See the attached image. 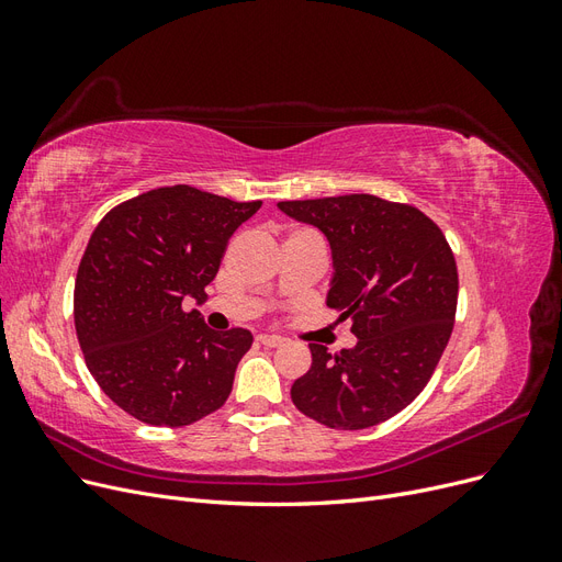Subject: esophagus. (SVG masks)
Wrapping results in <instances>:
<instances>
[{"label":"esophagus","mask_w":562,"mask_h":562,"mask_svg":"<svg viewBox=\"0 0 562 562\" xmlns=\"http://www.w3.org/2000/svg\"><path fill=\"white\" fill-rule=\"evenodd\" d=\"M258 342L265 345V347H281L283 337H279V335H258Z\"/></svg>","instance_id":"34e87169"}]
</instances>
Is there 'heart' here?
Instances as JSON below:
<instances>
[{"instance_id": "obj_1", "label": "heart", "mask_w": 562, "mask_h": 562, "mask_svg": "<svg viewBox=\"0 0 562 562\" xmlns=\"http://www.w3.org/2000/svg\"><path fill=\"white\" fill-rule=\"evenodd\" d=\"M293 234H316V232H312V229H297V232H293Z\"/></svg>"}]
</instances>
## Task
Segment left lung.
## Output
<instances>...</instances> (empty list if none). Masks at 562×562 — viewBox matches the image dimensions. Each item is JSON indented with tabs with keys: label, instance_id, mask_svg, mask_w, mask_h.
<instances>
[{
	"label": "left lung",
	"instance_id": "left-lung-1",
	"mask_svg": "<svg viewBox=\"0 0 562 562\" xmlns=\"http://www.w3.org/2000/svg\"><path fill=\"white\" fill-rule=\"evenodd\" d=\"M279 209L328 236V307L351 318L359 337L335 356L312 342V368L291 398L330 429L375 427L419 396L448 347L459 291L452 248L429 215L375 194L281 201Z\"/></svg>",
	"mask_w": 562,
	"mask_h": 562
}]
</instances>
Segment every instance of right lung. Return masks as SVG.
<instances>
[{
	"label": "right lung",
	"mask_w": 562,
	"mask_h": 562,
	"mask_svg": "<svg viewBox=\"0 0 562 562\" xmlns=\"http://www.w3.org/2000/svg\"><path fill=\"white\" fill-rule=\"evenodd\" d=\"M260 206L173 184L119 203L93 229L75 328L93 380L131 417L187 427L229 398L252 335L211 330L182 300H206L232 234Z\"/></svg>",
	"instance_id": "1"
}]
</instances>
